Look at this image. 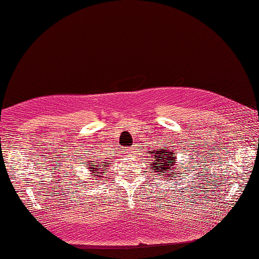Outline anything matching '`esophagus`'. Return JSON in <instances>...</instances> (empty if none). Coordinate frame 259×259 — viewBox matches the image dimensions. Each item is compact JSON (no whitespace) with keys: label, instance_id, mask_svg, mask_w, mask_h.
Listing matches in <instances>:
<instances>
[{"label":"esophagus","instance_id":"34e87169","mask_svg":"<svg viewBox=\"0 0 259 259\" xmlns=\"http://www.w3.org/2000/svg\"><path fill=\"white\" fill-rule=\"evenodd\" d=\"M134 150H135L134 146H131V148H129V149H128V153H133V152H134Z\"/></svg>","mask_w":259,"mask_h":259}]
</instances>
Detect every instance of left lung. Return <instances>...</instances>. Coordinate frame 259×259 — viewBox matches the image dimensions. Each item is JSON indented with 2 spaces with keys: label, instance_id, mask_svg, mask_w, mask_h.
<instances>
[{
  "label": "left lung",
  "instance_id": "left-lung-1",
  "mask_svg": "<svg viewBox=\"0 0 259 259\" xmlns=\"http://www.w3.org/2000/svg\"><path fill=\"white\" fill-rule=\"evenodd\" d=\"M172 149H176L173 146ZM152 161L150 167L153 169V172L156 175H163L161 178L164 177H167L168 178H177V177H181V169L184 168V166H177V156L175 151H171L168 150V146H165V148H159L156 150L152 153Z\"/></svg>",
  "mask_w": 259,
  "mask_h": 259
}]
</instances>
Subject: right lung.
I'll list each match as a JSON object with an SVG mask.
<instances>
[{
  "instance_id": "right-lung-1",
  "label": "right lung",
  "mask_w": 259,
  "mask_h": 259,
  "mask_svg": "<svg viewBox=\"0 0 259 259\" xmlns=\"http://www.w3.org/2000/svg\"><path fill=\"white\" fill-rule=\"evenodd\" d=\"M90 163L91 164V165H90L89 164H87V165H88V166H90V171L93 172V173H95L94 176H99V173H100V175H102V173L106 172L105 169H99L100 167H101V165H108V164H110V163H107V160H102V159H100L99 161H93V160H91ZM103 168H106V167H103Z\"/></svg>"
}]
</instances>
